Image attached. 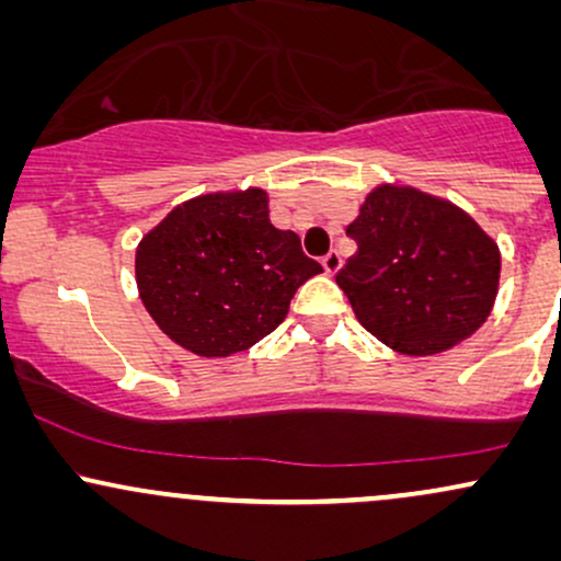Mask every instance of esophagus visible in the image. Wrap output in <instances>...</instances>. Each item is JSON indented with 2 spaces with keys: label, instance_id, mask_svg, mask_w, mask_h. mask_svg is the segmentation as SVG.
<instances>
[{
  "label": "esophagus",
  "instance_id": "1",
  "mask_svg": "<svg viewBox=\"0 0 561 561\" xmlns=\"http://www.w3.org/2000/svg\"><path fill=\"white\" fill-rule=\"evenodd\" d=\"M321 266H324L327 274H337L340 266H343V259H340L337 250H330V253H327L324 259H321Z\"/></svg>",
  "mask_w": 561,
  "mask_h": 561
}]
</instances>
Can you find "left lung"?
I'll return each mask as SVG.
<instances>
[{
    "mask_svg": "<svg viewBox=\"0 0 561 561\" xmlns=\"http://www.w3.org/2000/svg\"><path fill=\"white\" fill-rule=\"evenodd\" d=\"M345 231L358 250L340 268L337 285L379 343L405 356H433L491 317L499 244L459 205L382 184Z\"/></svg>",
    "mask_w": 561,
    "mask_h": 561,
    "instance_id": "1",
    "label": "left lung"
}]
</instances>
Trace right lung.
Listing matches in <instances>:
<instances>
[{"label": "right lung", "mask_w": 561, "mask_h": 561, "mask_svg": "<svg viewBox=\"0 0 561 561\" xmlns=\"http://www.w3.org/2000/svg\"><path fill=\"white\" fill-rule=\"evenodd\" d=\"M147 313L205 358L248 351L282 324L295 289L321 266L295 231L276 229L263 190L214 192L176 205L137 248Z\"/></svg>", "instance_id": "right-lung-1"}]
</instances>
